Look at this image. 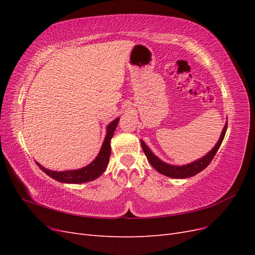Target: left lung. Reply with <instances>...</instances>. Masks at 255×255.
I'll return each instance as SVG.
<instances>
[{"instance_id": "8db88e82", "label": "left lung", "mask_w": 255, "mask_h": 255, "mask_svg": "<svg viewBox=\"0 0 255 255\" xmlns=\"http://www.w3.org/2000/svg\"><path fill=\"white\" fill-rule=\"evenodd\" d=\"M227 128H228V121L226 122L225 127H223L221 135L219 137V140L215 144L214 148L210 152L206 153L203 157L194 160L192 163H189L187 165L177 166V165H171V164L165 163V161L159 159L155 154L149 149V146L144 143L143 140L140 139L141 148L145 154L146 158H148V161L152 165V167H154V169H155L157 172L164 174L166 176L172 177V179H187V177L194 176L199 172H201L203 169H205L208 165H210L212 159L216 155V153H217L218 149L220 148L223 138H225Z\"/></svg>"}]
</instances>
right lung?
I'll return each instance as SVG.
<instances>
[{
  "instance_id": "obj_1",
  "label": "right lung",
  "mask_w": 255,
  "mask_h": 255,
  "mask_svg": "<svg viewBox=\"0 0 255 255\" xmlns=\"http://www.w3.org/2000/svg\"><path fill=\"white\" fill-rule=\"evenodd\" d=\"M120 118H116L114 121H112L106 128V135L104 138L103 144L100 149V152L97 155V157L91 161V163L87 166H85L80 169H75V170H66V171H53L50 169L44 168L39 163L37 165L39 166L41 170L47 173L50 177L55 181H58L60 183H67V184H81L94 181L101 175L109 165L110 156H111V139L114 136V133L116 130V128L118 126Z\"/></svg>"
}]
</instances>
